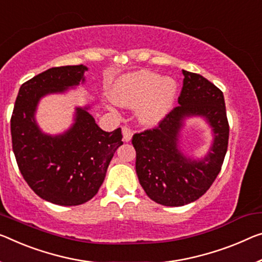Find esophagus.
Instances as JSON below:
<instances>
[{
	"instance_id": "34e87169",
	"label": "esophagus",
	"mask_w": 262,
	"mask_h": 262,
	"mask_svg": "<svg viewBox=\"0 0 262 262\" xmlns=\"http://www.w3.org/2000/svg\"><path fill=\"white\" fill-rule=\"evenodd\" d=\"M122 134H123V139H124V142H130V140L132 139V130L130 127H127V126H124L123 128H122Z\"/></svg>"
}]
</instances>
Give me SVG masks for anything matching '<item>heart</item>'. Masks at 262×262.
<instances>
[{
    "label": "heart",
    "mask_w": 262,
    "mask_h": 262,
    "mask_svg": "<svg viewBox=\"0 0 262 262\" xmlns=\"http://www.w3.org/2000/svg\"><path fill=\"white\" fill-rule=\"evenodd\" d=\"M178 96V84L172 77L139 70L123 75L112 84L110 97L122 106H135L136 117L145 126L158 125L167 117Z\"/></svg>",
    "instance_id": "b5f03b06"
}]
</instances>
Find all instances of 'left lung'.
Masks as SVG:
<instances>
[{
	"instance_id": "1",
	"label": "left lung",
	"mask_w": 262,
	"mask_h": 262,
	"mask_svg": "<svg viewBox=\"0 0 262 262\" xmlns=\"http://www.w3.org/2000/svg\"><path fill=\"white\" fill-rule=\"evenodd\" d=\"M184 84L173 108L159 126L136 134V172L147 196L164 206H184L199 199L214 182L227 151L229 126L224 95L198 74L183 70ZM200 117L211 127L206 156L192 159L180 150L184 120Z\"/></svg>"
}]
</instances>
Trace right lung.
Returning a JSON list of instances; mask_svg holds the SVG:
<instances>
[{
  "label": "right lung",
  "mask_w": 262,
  "mask_h": 262,
  "mask_svg": "<svg viewBox=\"0 0 262 262\" xmlns=\"http://www.w3.org/2000/svg\"><path fill=\"white\" fill-rule=\"evenodd\" d=\"M85 71L83 64L51 68L23 83L10 120L13 151L24 180L42 199L62 206L84 204L97 194L123 145L120 127L103 131L90 105L75 108L74 123L63 134L48 135L36 122L39 100L84 84Z\"/></svg>",
  "instance_id": "1"
}]
</instances>
